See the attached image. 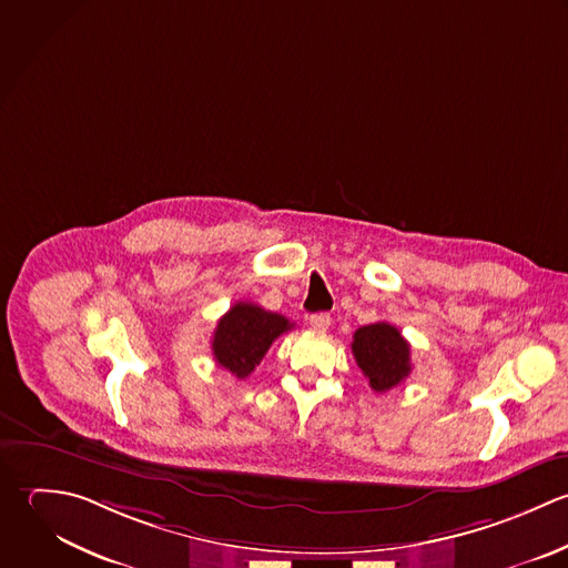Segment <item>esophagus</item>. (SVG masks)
<instances>
[{"label":"esophagus","mask_w":568,"mask_h":568,"mask_svg":"<svg viewBox=\"0 0 568 568\" xmlns=\"http://www.w3.org/2000/svg\"><path fill=\"white\" fill-rule=\"evenodd\" d=\"M329 323H332V316H329L327 312H318V314H312V316H310V327H312L314 332H327Z\"/></svg>","instance_id":"esophagus-1"}]
</instances>
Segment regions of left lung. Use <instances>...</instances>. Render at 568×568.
Returning <instances> with one entry per match:
<instances>
[{
	"mask_svg": "<svg viewBox=\"0 0 568 568\" xmlns=\"http://www.w3.org/2000/svg\"><path fill=\"white\" fill-rule=\"evenodd\" d=\"M354 358L369 387L385 394L412 374V349L403 334L389 323H372L354 332Z\"/></svg>",
	"mask_w": 568,
	"mask_h": 568,
	"instance_id": "8db88e82",
	"label": "left lung"
}]
</instances>
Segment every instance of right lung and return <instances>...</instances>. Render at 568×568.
I'll return each instance as SVG.
<instances>
[{"mask_svg": "<svg viewBox=\"0 0 568 568\" xmlns=\"http://www.w3.org/2000/svg\"><path fill=\"white\" fill-rule=\"evenodd\" d=\"M292 327L294 323L276 312H267L254 303H236L221 316L214 329L212 354L232 376L247 378L272 343Z\"/></svg>", "mask_w": 568, "mask_h": 568, "instance_id": "add662e5", "label": "right lung"}]
</instances>
